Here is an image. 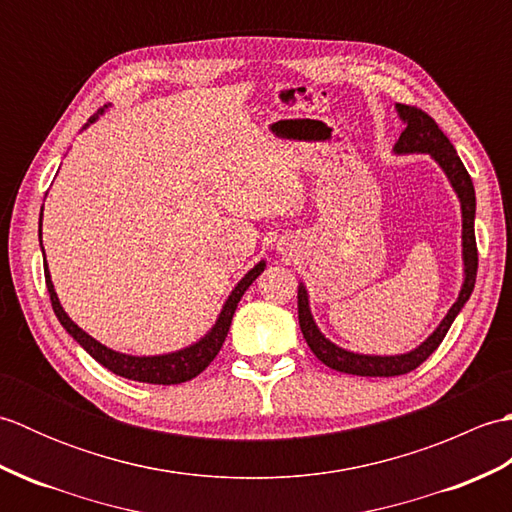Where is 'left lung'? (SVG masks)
<instances>
[{
  "mask_svg": "<svg viewBox=\"0 0 512 512\" xmlns=\"http://www.w3.org/2000/svg\"><path fill=\"white\" fill-rule=\"evenodd\" d=\"M396 112L405 129H402L400 138L394 145L396 156H411V154H427L447 176L453 193L458 195L460 213H462V286L458 292V299L453 301L449 312L438 323L427 339L413 350L405 354H361L345 350V347L332 343L325 336L317 321L312 317L310 310V295L303 281H299V325L303 332V339L310 345L314 356L321 363L336 369L343 374L354 376H400L416 369L420 363L438 350L444 336H447L451 323L462 312L464 303L471 299V292L475 288V275H477V246H475V189L469 171L464 169L458 151L451 145V140L442 134V129L436 125L431 116L416 110V107L396 103Z\"/></svg>",
  "mask_w": 512,
  "mask_h": 512,
  "instance_id": "8db88e82",
  "label": "left lung"
}]
</instances>
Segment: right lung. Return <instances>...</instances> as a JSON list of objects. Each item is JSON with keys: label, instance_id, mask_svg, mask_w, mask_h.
<instances>
[{"label": "right lung", "instance_id": "right-lung-1", "mask_svg": "<svg viewBox=\"0 0 512 512\" xmlns=\"http://www.w3.org/2000/svg\"><path fill=\"white\" fill-rule=\"evenodd\" d=\"M107 110V105H105ZM105 110L96 112L88 123H85L83 129H88L92 123L99 121V118L105 114ZM41 217H43V206L39 213V246L43 253V244H41ZM266 262H257L248 273L237 281L235 288L231 290V295L226 297L224 306L217 314L215 323L211 325V330L204 336H200L198 341L180 347L176 352H167V354H154V356H136V354H125V352H116L112 347L103 345L101 341H96L94 336H90L83 328H79L70 317L68 312L63 310L57 290H54L52 277H50V268L46 262V253H43V273H46V286L50 292V301H52V310L57 314L59 323L63 325V330L68 332L72 339L79 343L85 352H88L94 361H99L103 367L110 369L116 376H123L129 380H138V383H149V385H178V383H187V380L195 378L200 372H204L206 367L211 365L213 358L220 352V347L226 339L228 328H231L233 314L237 310V303L242 299L248 286L264 273Z\"/></svg>", "mask_w": 512, "mask_h": 512}]
</instances>
